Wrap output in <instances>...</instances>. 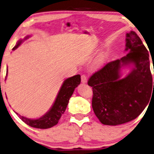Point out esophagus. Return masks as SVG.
Here are the masks:
<instances>
[{
  "instance_id": "obj_1",
  "label": "esophagus",
  "mask_w": 154,
  "mask_h": 154,
  "mask_svg": "<svg viewBox=\"0 0 154 154\" xmlns=\"http://www.w3.org/2000/svg\"><path fill=\"white\" fill-rule=\"evenodd\" d=\"M81 82L83 83H86L87 82V77L86 75H84V74L81 75Z\"/></svg>"
}]
</instances>
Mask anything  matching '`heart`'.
<instances>
[{
    "mask_svg": "<svg viewBox=\"0 0 154 154\" xmlns=\"http://www.w3.org/2000/svg\"><path fill=\"white\" fill-rule=\"evenodd\" d=\"M101 62H102V58H100V59L98 60V63H100Z\"/></svg>",
    "mask_w": 154,
    "mask_h": 154,
    "instance_id": "obj_1",
    "label": "heart"
}]
</instances>
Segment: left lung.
Listing matches in <instances>:
<instances>
[{
  "label": "left lung",
  "instance_id": "8db88e82",
  "mask_svg": "<svg viewBox=\"0 0 154 154\" xmlns=\"http://www.w3.org/2000/svg\"><path fill=\"white\" fill-rule=\"evenodd\" d=\"M126 51L130 52L121 59L107 63L88 81L93 88V110L104 125L116 126L135 119L149 103L153 92L146 48L134 31L126 33ZM131 63L132 71L121 79V66Z\"/></svg>",
  "mask_w": 154,
  "mask_h": 154
}]
</instances>
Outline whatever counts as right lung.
<instances>
[{"instance_id": "obj_1", "label": "right lung", "mask_w": 154, "mask_h": 154, "mask_svg": "<svg viewBox=\"0 0 154 154\" xmlns=\"http://www.w3.org/2000/svg\"><path fill=\"white\" fill-rule=\"evenodd\" d=\"M28 36L26 37V39L28 38ZM22 42V40L18 41L17 44L13 50L16 49ZM8 73V70L6 73V76ZM5 76V77H6ZM81 83V75H75L73 77L68 78L64 81L61 88H60L58 96L56 98L54 105L52 106L50 111L47 112L44 116L39 118L38 119H29L28 118L18 115V113H16L19 116L20 119L23 121L28 126L33 127V128H41V129H45L51 127L56 126L59 121V119L61 116L65 112L66 107L69 101L70 98L71 97L72 94L75 90V88L78 86V85Z\"/></svg>"}]
</instances>
